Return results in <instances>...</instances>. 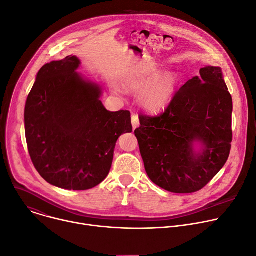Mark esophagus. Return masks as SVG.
Masks as SVG:
<instances>
[{
	"mask_svg": "<svg viewBox=\"0 0 256 256\" xmlns=\"http://www.w3.org/2000/svg\"><path fill=\"white\" fill-rule=\"evenodd\" d=\"M138 126H139V118L137 115H133L132 116V127L135 130Z\"/></svg>",
	"mask_w": 256,
	"mask_h": 256,
	"instance_id": "esophagus-1",
	"label": "esophagus"
}]
</instances>
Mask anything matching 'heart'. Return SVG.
<instances>
[{"instance_id": "b5f03b06", "label": "heart", "mask_w": 256, "mask_h": 256, "mask_svg": "<svg viewBox=\"0 0 256 256\" xmlns=\"http://www.w3.org/2000/svg\"><path fill=\"white\" fill-rule=\"evenodd\" d=\"M179 86V76L162 68L133 74L125 79L123 88L131 94H139L140 108L148 114H158L172 102Z\"/></svg>"}]
</instances>
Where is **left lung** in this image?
Segmentation results:
<instances>
[{
	"label": "left lung",
	"instance_id": "8db88e82",
	"mask_svg": "<svg viewBox=\"0 0 256 256\" xmlns=\"http://www.w3.org/2000/svg\"><path fill=\"white\" fill-rule=\"evenodd\" d=\"M232 112L220 67L206 66L162 115H140L134 133L150 179L173 193L204 188L229 158Z\"/></svg>",
	"mask_w": 256,
	"mask_h": 256
}]
</instances>
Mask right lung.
<instances>
[{"label":"right lung","mask_w":256,"mask_h":256,"mask_svg":"<svg viewBox=\"0 0 256 256\" xmlns=\"http://www.w3.org/2000/svg\"><path fill=\"white\" fill-rule=\"evenodd\" d=\"M80 65L75 56L44 65L24 110L26 142L36 168L48 183L67 190L102 183L118 138L132 132L130 112L108 110L102 88L77 72Z\"/></svg>","instance_id":"1"}]
</instances>
